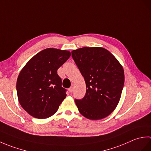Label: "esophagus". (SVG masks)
I'll use <instances>...</instances> for the list:
<instances>
[{"mask_svg": "<svg viewBox=\"0 0 151 151\" xmlns=\"http://www.w3.org/2000/svg\"><path fill=\"white\" fill-rule=\"evenodd\" d=\"M73 86H71V87H70V88H69V91L70 93H71L73 91Z\"/></svg>", "mask_w": 151, "mask_h": 151, "instance_id": "esophagus-1", "label": "esophagus"}]
</instances>
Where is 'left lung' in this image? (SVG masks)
<instances>
[{
	"mask_svg": "<svg viewBox=\"0 0 151 151\" xmlns=\"http://www.w3.org/2000/svg\"><path fill=\"white\" fill-rule=\"evenodd\" d=\"M71 53L87 88L84 98L75 100L79 112L91 120L106 117L121 99L124 82L123 67L102 47L80 48Z\"/></svg>",
	"mask_w": 151,
	"mask_h": 151,
	"instance_id": "1",
	"label": "left lung"
}]
</instances>
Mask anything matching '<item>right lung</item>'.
Returning <instances> with one entry per match:
<instances>
[{"mask_svg": "<svg viewBox=\"0 0 151 151\" xmlns=\"http://www.w3.org/2000/svg\"><path fill=\"white\" fill-rule=\"evenodd\" d=\"M70 56L68 50L44 49L28 61L17 80L19 104L32 116L45 119L57 111L66 97L57 70Z\"/></svg>", "mask_w": 151, "mask_h": 151, "instance_id": "obj_1", "label": "right lung"}]
</instances>
